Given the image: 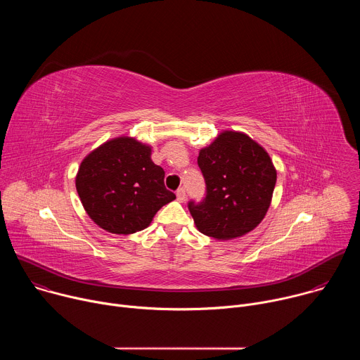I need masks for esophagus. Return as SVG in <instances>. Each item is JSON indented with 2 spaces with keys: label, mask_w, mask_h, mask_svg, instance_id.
<instances>
[{
  "label": "esophagus",
  "mask_w": 360,
  "mask_h": 360,
  "mask_svg": "<svg viewBox=\"0 0 360 360\" xmlns=\"http://www.w3.org/2000/svg\"><path fill=\"white\" fill-rule=\"evenodd\" d=\"M176 199H178L179 202H184V200L186 199V191H185V188H179V189L176 191Z\"/></svg>",
  "instance_id": "1"
}]
</instances>
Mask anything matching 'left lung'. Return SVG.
Wrapping results in <instances>:
<instances>
[{
    "mask_svg": "<svg viewBox=\"0 0 360 360\" xmlns=\"http://www.w3.org/2000/svg\"><path fill=\"white\" fill-rule=\"evenodd\" d=\"M198 167L207 185L188 208L203 235L228 240L255 229L265 218L276 184L268 152L242 132L225 131L200 149Z\"/></svg>",
    "mask_w": 360,
    "mask_h": 360,
    "instance_id": "1",
    "label": "left lung"
}]
</instances>
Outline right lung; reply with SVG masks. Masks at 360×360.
Returning a JSON list of instances; mask_svg holds the SVG:
<instances>
[{
  "label": "right lung",
  "instance_id": "add662e5",
  "mask_svg": "<svg viewBox=\"0 0 360 360\" xmlns=\"http://www.w3.org/2000/svg\"><path fill=\"white\" fill-rule=\"evenodd\" d=\"M165 171L150 160V148L120 136L102 143L81 162L75 186L89 218L111 233L145 229L176 196L164 185Z\"/></svg>",
  "mask_w": 360,
  "mask_h": 360
}]
</instances>
